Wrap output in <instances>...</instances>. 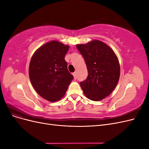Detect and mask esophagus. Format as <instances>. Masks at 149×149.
Wrapping results in <instances>:
<instances>
[{
    "instance_id": "34e87169",
    "label": "esophagus",
    "mask_w": 149,
    "mask_h": 149,
    "mask_svg": "<svg viewBox=\"0 0 149 149\" xmlns=\"http://www.w3.org/2000/svg\"><path fill=\"white\" fill-rule=\"evenodd\" d=\"M73 75L74 76V78L76 79V72H74V73H73Z\"/></svg>"
}]
</instances>
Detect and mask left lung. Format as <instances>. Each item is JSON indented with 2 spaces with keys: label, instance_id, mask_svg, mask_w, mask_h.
Listing matches in <instances>:
<instances>
[{
  "label": "left lung",
  "instance_id": "obj_1",
  "mask_svg": "<svg viewBox=\"0 0 149 149\" xmlns=\"http://www.w3.org/2000/svg\"><path fill=\"white\" fill-rule=\"evenodd\" d=\"M87 66L88 78L80 83L84 95L99 101L114 91L120 77L118 56L111 47L100 40L76 45Z\"/></svg>",
  "mask_w": 149,
  "mask_h": 149
}]
</instances>
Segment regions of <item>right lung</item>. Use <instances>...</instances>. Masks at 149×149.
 <instances>
[{"mask_svg": "<svg viewBox=\"0 0 149 149\" xmlns=\"http://www.w3.org/2000/svg\"><path fill=\"white\" fill-rule=\"evenodd\" d=\"M69 48L52 40L39 47L31 58L29 69L31 83L39 95L47 101L60 100L73 79L65 60Z\"/></svg>", "mask_w": 149, "mask_h": 149, "instance_id": "right-lung-1", "label": "right lung"}]
</instances>
